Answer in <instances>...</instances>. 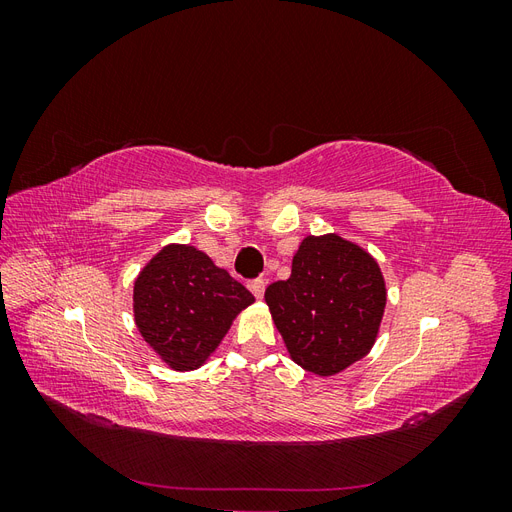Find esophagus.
Listing matches in <instances>:
<instances>
[{
    "instance_id": "obj_1",
    "label": "esophagus",
    "mask_w": 512,
    "mask_h": 512,
    "mask_svg": "<svg viewBox=\"0 0 512 512\" xmlns=\"http://www.w3.org/2000/svg\"><path fill=\"white\" fill-rule=\"evenodd\" d=\"M265 286H267V282L262 280V277H256V280L247 282V288H250V290L254 292L256 299H262V294H265Z\"/></svg>"
}]
</instances>
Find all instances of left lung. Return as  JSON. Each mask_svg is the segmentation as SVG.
I'll return each mask as SVG.
<instances>
[{"label": "left lung", "mask_w": 512, "mask_h": 512, "mask_svg": "<svg viewBox=\"0 0 512 512\" xmlns=\"http://www.w3.org/2000/svg\"><path fill=\"white\" fill-rule=\"evenodd\" d=\"M265 301L294 363L331 376L374 346L386 305L378 262L337 235L307 237Z\"/></svg>", "instance_id": "1"}]
</instances>
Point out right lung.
Returning <instances> with one entry per match:
<instances>
[{"label":"right lung","instance_id":"right-lung-1","mask_svg":"<svg viewBox=\"0 0 512 512\" xmlns=\"http://www.w3.org/2000/svg\"><path fill=\"white\" fill-rule=\"evenodd\" d=\"M250 303V290L190 245L164 247L134 284L138 331L179 371L203 365Z\"/></svg>","mask_w":512,"mask_h":512}]
</instances>
